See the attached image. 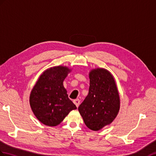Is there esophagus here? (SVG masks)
I'll list each match as a JSON object with an SVG mask.
<instances>
[{
	"label": "esophagus",
	"mask_w": 156,
	"mask_h": 156,
	"mask_svg": "<svg viewBox=\"0 0 156 156\" xmlns=\"http://www.w3.org/2000/svg\"><path fill=\"white\" fill-rule=\"evenodd\" d=\"M74 103L76 106V107H78L80 105V100L79 99H76L74 100Z\"/></svg>",
	"instance_id": "esophagus-1"
}]
</instances>
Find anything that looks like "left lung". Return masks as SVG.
Masks as SVG:
<instances>
[{"label": "left lung", "instance_id": "1", "mask_svg": "<svg viewBox=\"0 0 156 156\" xmlns=\"http://www.w3.org/2000/svg\"><path fill=\"white\" fill-rule=\"evenodd\" d=\"M88 94L78 111L89 129L98 131L111 124L119 112V97L114 77L108 70L97 68L89 74Z\"/></svg>", "mask_w": 156, "mask_h": 156}]
</instances>
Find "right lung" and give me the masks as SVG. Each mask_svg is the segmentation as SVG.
<instances>
[{"label": "right lung", "instance_id": "add662e5", "mask_svg": "<svg viewBox=\"0 0 156 156\" xmlns=\"http://www.w3.org/2000/svg\"><path fill=\"white\" fill-rule=\"evenodd\" d=\"M70 70L66 66L50 68L43 72L30 96V104L35 116L42 124L56 126L69 112L76 109L68 98L63 81Z\"/></svg>", "mask_w": 156, "mask_h": 156}]
</instances>
